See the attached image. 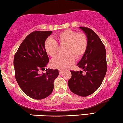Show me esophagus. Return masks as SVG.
<instances>
[{
  "instance_id": "34e87169",
  "label": "esophagus",
  "mask_w": 123,
  "mask_h": 123,
  "mask_svg": "<svg viewBox=\"0 0 123 123\" xmlns=\"http://www.w3.org/2000/svg\"><path fill=\"white\" fill-rule=\"evenodd\" d=\"M63 70H59V74H62L63 73Z\"/></svg>"
}]
</instances>
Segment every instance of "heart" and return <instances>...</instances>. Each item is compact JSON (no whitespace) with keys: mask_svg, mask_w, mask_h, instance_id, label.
Listing matches in <instances>:
<instances>
[{"mask_svg":"<svg viewBox=\"0 0 123 123\" xmlns=\"http://www.w3.org/2000/svg\"><path fill=\"white\" fill-rule=\"evenodd\" d=\"M60 44H65L64 51L66 53L59 55L51 61V66L58 69H66L73 64L76 58L80 57L85 53L87 47V40L85 35L77 33L72 30L67 29L59 33L56 36ZM44 49L50 56H55L58 50V44L51 37L44 42Z\"/></svg>","mask_w":123,"mask_h":123,"instance_id":"heart-1","label":"heart"}]
</instances>
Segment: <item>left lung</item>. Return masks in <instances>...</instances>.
Segmentation results:
<instances>
[{
    "mask_svg": "<svg viewBox=\"0 0 123 123\" xmlns=\"http://www.w3.org/2000/svg\"><path fill=\"white\" fill-rule=\"evenodd\" d=\"M87 40V47L77 65L86 72L71 71L72 77L68 80L70 90L78 96L86 97L98 89L107 72L106 51L105 46L97 34L90 29L80 27Z\"/></svg>",
    "mask_w": 123,
    "mask_h": 123,
    "instance_id": "8db88e82",
    "label": "left lung"
}]
</instances>
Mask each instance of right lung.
Returning <instances> with one entry per match:
<instances>
[{"instance_id": "add662e5", "label": "right lung", "mask_w": 123, "mask_h": 123, "mask_svg": "<svg viewBox=\"0 0 123 123\" xmlns=\"http://www.w3.org/2000/svg\"><path fill=\"white\" fill-rule=\"evenodd\" d=\"M52 31H35L29 34L20 45L14 57L15 78L24 93L31 98L41 100L53 90V82L59 76L57 69H44L49 59L44 49L45 40Z\"/></svg>"}]
</instances>
